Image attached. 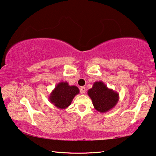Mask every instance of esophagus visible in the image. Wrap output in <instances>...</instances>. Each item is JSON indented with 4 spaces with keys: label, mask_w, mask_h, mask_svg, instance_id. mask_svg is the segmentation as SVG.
<instances>
[{
    "label": "esophagus",
    "mask_w": 156,
    "mask_h": 156,
    "mask_svg": "<svg viewBox=\"0 0 156 156\" xmlns=\"http://www.w3.org/2000/svg\"><path fill=\"white\" fill-rule=\"evenodd\" d=\"M80 92H81V94L85 93V92H86V87H84V86L81 87V88H80Z\"/></svg>",
    "instance_id": "34e87169"
}]
</instances>
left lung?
<instances>
[{
	"instance_id": "left-lung-1",
	"label": "left lung",
	"mask_w": 156,
	"mask_h": 156,
	"mask_svg": "<svg viewBox=\"0 0 156 156\" xmlns=\"http://www.w3.org/2000/svg\"><path fill=\"white\" fill-rule=\"evenodd\" d=\"M94 108L101 113L108 112L115 107L119 100V94L101 81H95L92 88L88 90Z\"/></svg>"
}]
</instances>
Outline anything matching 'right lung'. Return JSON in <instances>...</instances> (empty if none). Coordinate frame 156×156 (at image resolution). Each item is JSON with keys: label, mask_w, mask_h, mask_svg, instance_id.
I'll use <instances>...</instances> for the list:
<instances>
[{"label": "right lung", "mask_w": 156, "mask_h": 156, "mask_svg": "<svg viewBox=\"0 0 156 156\" xmlns=\"http://www.w3.org/2000/svg\"><path fill=\"white\" fill-rule=\"evenodd\" d=\"M80 90L75 86H70L67 81H60L48 97L49 101L56 108L64 110L69 106Z\"/></svg>", "instance_id": "right-lung-1"}]
</instances>
